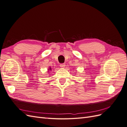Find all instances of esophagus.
<instances>
[{"label": "esophagus", "mask_w": 127, "mask_h": 127, "mask_svg": "<svg viewBox=\"0 0 127 127\" xmlns=\"http://www.w3.org/2000/svg\"><path fill=\"white\" fill-rule=\"evenodd\" d=\"M65 66H66V65H65V64H60V67L61 68H64L65 67Z\"/></svg>", "instance_id": "esophagus-1"}]
</instances>
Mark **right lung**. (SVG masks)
I'll return each instance as SVG.
<instances>
[{"label":"right lung","mask_w":127,"mask_h":127,"mask_svg":"<svg viewBox=\"0 0 127 127\" xmlns=\"http://www.w3.org/2000/svg\"><path fill=\"white\" fill-rule=\"evenodd\" d=\"M52 70V68H51V67H49V68H48V72H49L50 70Z\"/></svg>","instance_id":"right-lung-1"}]
</instances>
